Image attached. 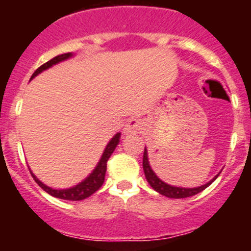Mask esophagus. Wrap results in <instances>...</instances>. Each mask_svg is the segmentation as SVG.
Wrapping results in <instances>:
<instances>
[{
    "instance_id": "34e87169",
    "label": "esophagus",
    "mask_w": 251,
    "mask_h": 251,
    "mask_svg": "<svg viewBox=\"0 0 251 251\" xmlns=\"http://www.w3.org/2000/svg\"><path fill=\"white\" fill-rule=\"evenodd\" d=\"M143 129V124H142L141 121L138 119H130L128 121V123L126 124V127H124V134H137L139 130Z\"/></svg>"
}]
</instances>
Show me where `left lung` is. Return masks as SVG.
Instances as JSON below:
<instances>
[{
	"mask_svg": "<svg viewBox=\"0 0 251 251\" xmlns=\"http://www.w3.org/2000/svg\"><path fill=\"white\" fill-rule=\"evenodd\" d=\"M143 171H145L146 178H147L148 183L151 185V187L157 191L158 194L163 195L166 197H170V199H185V197H190L194 196V195L199 194V192L203 191L206 187L211 185L214 182L215 179L217 178L219 175L214 177V178L207 182L206 185L200 186V187H194V188H183V187H175V186H171L168 183H165L162 179H159L157 177V175L153 172V170L151 168L150 166V161H148V153H147V148H145V153H143Z\"/></svg>",
	"mask_w": 251,
	"mask_h": 251,
	"instance_id": "obj_1",
	"label": "left lung"
}]
</instances>
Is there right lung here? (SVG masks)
Listing matches in <instances>:
<instances>
[{
  "instance_id": "obj_1",
  "label": "right lung",
  "mask_w": 251,
  "mask_h": 251,
  "mask_svg": "<svg viewBox=\"0 0 251 251\" xmlns=\"http://www.w3.org/2000/svg\"><path fill=\"white\" fill-rule=\"evenodd\" d=\"M72 56H73L72 52H66V54L57 55V56H55L54 59L49 60L48 63H45L44 65L40 66L39 69H36V72L32 74L31 79H34L36 75H39L40 73H43L44 70H46V69L51 68V66L55 65V64L61 63V61H64V60L69 59V57H72ZM119 138H121V133H117V134H115V136L110 139L109 143L106 145L105 150H104L103 154H101V158L99 159L98 165H97V167L93 170L92 174L86 177L84 181H81L80 183L75 185L74 187L65 188V190H55V188H51V187H49V186L44 185V183L41 182V181H40V179L37 178V177L35 176V175L32 174L31 171L30 172H31V175H32V177H34L35 181H36L37 185L43 188L44 191H46L49 195H51V196L57 197V199H61V200H69V201L84 200V199L92 196L94 192L98 191L99 188L101 187V185H103L104 178H105L106 162H108L109 157L112 156V153L114 152L115 147L118 146Z\"/></svg>"
}]
</instances>
